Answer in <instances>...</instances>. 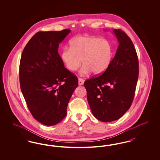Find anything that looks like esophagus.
<instances>
[{
	"instance_id": "34e87169",
	"label": "esophagus",
	"mask_w": 160,
	"mask_h": 160,
	"mask_svg": "<svg viewBox=\"0 0 160 160\" xmlns=\"http://www.w3.org/2000/svg\"><path fill=\"white\" fill-rule=\"evenodd\" d=\"M78 84H79L80 86L83 85V84L84 83L83 79V78H78Z\"/></svg>"
}]
</instances>
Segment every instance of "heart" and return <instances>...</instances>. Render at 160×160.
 Returning a JSON list of instances; mask_svg holds the SVG:
<instances>
[{"label": "heart", "instance_id": "b5f03b06", "mask_svg": "<svg viewBox=\"0 0 160 160\" xmlns=\"http://www.w3.org/2000/svg\"><path fill=\"white\" fill-rule=\"evenodd\" d=\"M114 47L107 39L89 35L77 36L69 42V48L65 47L61 52V59L71 71L78 68L82 60L83 67L82 75L92 72L93 75L103 74L114 57Z\"/></svg>", "mask_w": 160, "mask_h": 160}]
</instances>
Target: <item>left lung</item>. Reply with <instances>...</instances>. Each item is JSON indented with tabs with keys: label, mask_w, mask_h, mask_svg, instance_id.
Here are the masks:
<instances>
[{
	"label": "left lung",
	"mask_w": 160,
	"mask_h": 160,
	"mask_svg": "<svg viewBox=\"0 0 160 160\" xmlns=\"http://www.w3.org/2000/svg\"><path fill=\"white\" fill-rule=\"evenodd\" d=\"M113 32L119 46L111 65L103 74L84 83L92 114L104 122L119 119L130 108L138 77V57L132 41L121 29Z\"/></svg>",
	"instance_id": "left-lung-1"
}]
</instances>
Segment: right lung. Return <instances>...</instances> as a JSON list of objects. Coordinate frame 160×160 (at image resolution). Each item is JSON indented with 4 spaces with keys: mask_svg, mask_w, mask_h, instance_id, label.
Instances as JSON below:
<instances>
[{
    "mask_svg": "<svg viewBox=\"0 0 160 160\" xmlns=\"http://www.w3.org/2000/svg\"><path fill=\"white\" fill-rule=\"evenodd\" d=\"M71 32H38L23 50L19 68L20 88L33 117L52 126L67 115L69 101L78 78L65 68L59 45Z\"/></svg>",
    "mask_w": 160,
    "mask_h": 160,
    "instance_id": "1",
    "label": "right lung"
}]
</instances>
